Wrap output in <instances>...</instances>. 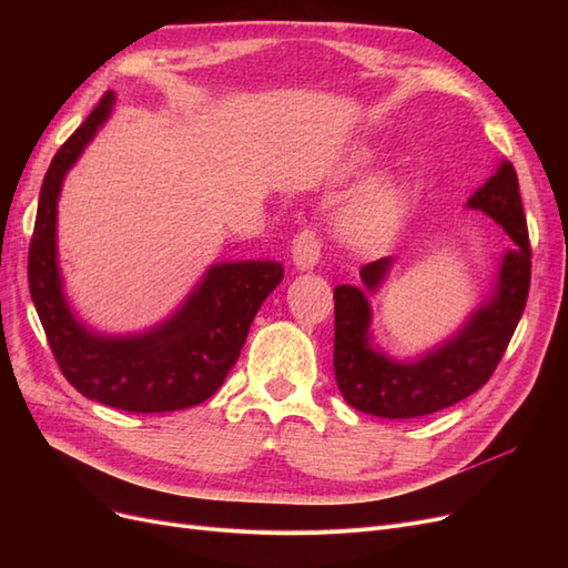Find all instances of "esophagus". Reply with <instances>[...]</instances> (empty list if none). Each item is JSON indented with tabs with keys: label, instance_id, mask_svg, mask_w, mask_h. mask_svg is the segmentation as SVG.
Here are the masks:
<instances>
[{
	"label": "esophagus",
	"instance_id": "1",
	"mask_svg": "<svg viewBox=\"0 0 568 568\" xmlns=\"http://www.w3.org/2000/svg\"><path fill=\"white\" fill-rule=\"evenodd\" d=\"M320 251H322V242L315 230H303L296 239L294 246H291V261H294V267L298 272H307L313 270L320 261Z\"/></svg>",
	"mask_w": 568,
	"mask_h": 568
}]
</instances>
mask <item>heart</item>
I'll list each match as a JSON object with an SVG mask.
<instances>
[{
	"instance_id": "1",
	"label": "heart",
	"mask_w": 568,
	"mask_h": 568,
	"mask_svg": "<svg viewBox=\"0 0 568 568\" xmlns=\"http://www.w3.org/2000/svg\"><path fill=\"white\" fill-rule=\"evenodd\" d=\"M412 194L403 180H379L367 184L343 205L338 232L353 246L382 244L403 225Z\"/></svg>"
}]
</instances>
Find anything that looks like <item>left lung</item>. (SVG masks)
<instances>
[{
	"mask_svg": "<svg viewBox=\"0 0 568 568\" xmlns=\"http://www.w3.org/2000/svg\"><path fill=\"white\" fill-rule=\"evenodd\" d=\"M467 209L486 213L514 242L497 267L490 296L459 329L419 357L395 359L372 341V307L393 265L390 257L359 270L363 288H334V374L346 403L384 419H412L450 407L484 386L500 363L524 315L530 286V244L517 170L500 161Z\"/></svg>",
	"mask_w": 568,
	"mask_h": 568,
	"instance_id": "1",
	"label": "left lung"
}]
</instances>
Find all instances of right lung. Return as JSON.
<instances>
[{"label":"right lung","mask_w":568,"mask_h":568,"mask_svg":"<svg viewBox=\"0 0 568 568\" xmlns=\"http://www.w3.org/2000/svg\"><path fill=\"white\" fill-rule=\"evenodd\" d=\"M113 104V92L101 97L47 170L28 251L30 296L63 376L84 398L142 415L194 407L225 382L284 267L274 261L215 263L173 315L140 334H99L80 322L63 294L57 205L68 170L104 128Z\"/></svg>","instance_id":"1"}]
</instances>
